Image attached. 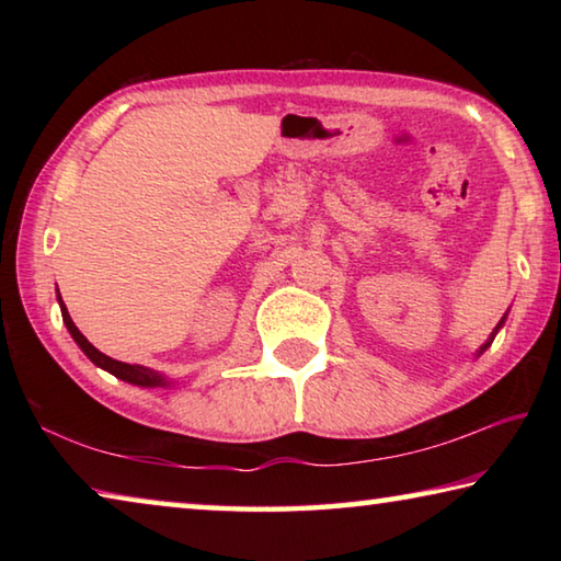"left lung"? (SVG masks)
Listing matches in <instances>:
<instances>
[{"mask_svg":"<svg viewBox=\"0 0 561 561\" xmlns=\"http://www.w3.org/2000/svg\"><path fill=\"white\" fill-rule=\"evenodd\" d=\"M502 324H505V317H502V319H500V324H497V327H495V331H492V336H490V341H488V344H482V348H480V351H478V354H482V351H485V348H488V346H490V344H492V339H495V334H497V329H500V327H502Z\"/></svg>","mask_w":561,"mask_h":561,"instance_id":"8db88e82","label":"left lung"}]
</instances>
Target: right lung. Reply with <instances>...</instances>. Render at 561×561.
Returning <instances> with one entry per match:
<instances>
[{"label": "right lung", "instance_id": "1", "mask_svg": "<svg viewBox=\"0 0 561 561\" xmlns=\"http://www.w3.org/2000/svg\"><path fill=\"white\" fill-rule=\"evenodd\" d=\"M59 304H61L64 324H66V329H69V334L73 336L76 344L81 346L83 354H87L93 360V364L101 366L103 371L113 374L116 378H121V381H128L133 386H144V388H156V386H168L170 383L163 374L153 371V368H146V366H138V364H123V360H116V358H111L106 354H101V351L93 344H89V339L83 336L79 329H76V324L69 317V311H66V307H64L61 297H59Z\"/></svg>", "mask_w": 561, "mask_h": 561}]
</instances>
